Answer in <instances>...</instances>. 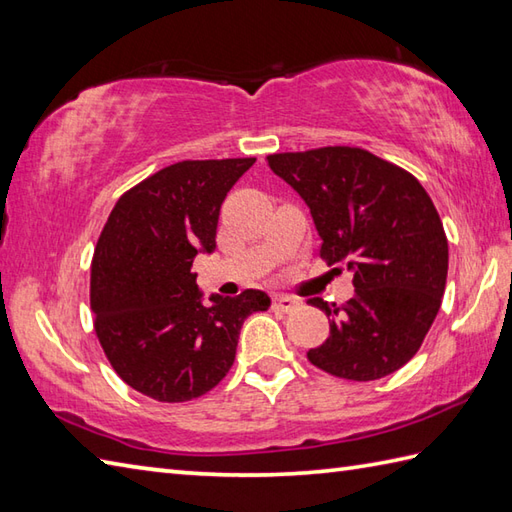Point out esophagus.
Masks as SVG:
<instances>
[{
    "label": "esophagus",
    "mask_w": 512,
    "mask_h": 512,
    "mask_svg": "<svg viewBox=\"0 0 512 512\" xmlns=\"http://www.w3.org/2000/svg\"><path fill=\"white\" fill-rule=\"evenodd\" d=\"M299 308V301L292 299V297H286V295H275L273 297V310H279V312H292Z\"/></svg>",
    "instance_id": "obj_1"
}]
</instances>
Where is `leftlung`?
Returning a JSON list of instances; mask_svg holds the SVG:
<instances>
[{
	"instance_id": "1",
	"label": "left lung",
	"mask_w": 512,
	"mask_h": 512,
	"mask_svg": "<svg viewBox=\"0 0 512 512\" xmlns=\"http://www.w3.org/2000/svg\"><path fill=\"white\" fill-rule=\"evenodd\" d=\"M310 206L319 255L352 273L354 297L330 308V336L308 361L345 380H376L409 363L440 310L449 244L429 193L409 171L361 147L268 156Z\"/></svg>"
}]
</instances>
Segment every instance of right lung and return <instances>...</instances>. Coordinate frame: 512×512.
<instances>
[{
	"instance_id": "1",
	"label": "right lung",
	"mask_w": 512,
	"mask_h": 512,
	"mask_svg": "<svg viewBox=\"0 0 512 512\" xmlns=\"http://www.w3.org/2000/svg\"><path fill=\"white\" fill-rule=\"evenodd\" d=\"M255 158L182 160L118 198L92 257L90 306L99 343L129 387L184 402L228 374L242 323L268 310L262 290L202 295L195 255L213 253L220 206Z\"/></svg>"
}]
</instances>
